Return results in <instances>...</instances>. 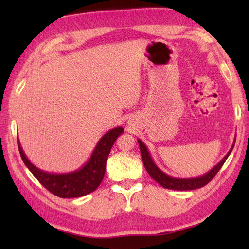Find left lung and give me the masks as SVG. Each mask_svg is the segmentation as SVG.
I'll list each match as a JSON object with an SVG mask.
<instances>
[{
	"instance_id": "1",
	"label": "left lung",
	"mask_w": 249,
	"mask_h": 249,
	"mask_svg": "<svg viewBox=\"0 0 249 249\" xmlns=\"http://www.w3.org/2000/svg\"><path fill=\"white\" fill-rule=\"evenodd\" d=\"M137 142H138V145H140V148H141V155H142V162H144L146 170H147V172H148L151 178H153L155 181H157V182L160 185H162L163 188L171 189V190H180V191L195 190V189H199V188L204 187L205 184H208L210 181L214 178V176L217 174L218 170L221 169L222 166L224 165V162L226 161L227 157H229L230 154L231 153V150H233L234 145H235V141H234L233 146H231V148L230 149L229 153L225 155V157L223 158L215 167H213V169H211L209 172H206L205 175L196 177V178L180 179V178H175V177H171L160 170L157 167V165L154 162V160H153V158H151V156L149 154L148 149H147L146 145L141 140H137Z\"/></svg>"
}]
</instances>
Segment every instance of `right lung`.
Listing matches in <instances>:
<instances>
[{"label": "right lung", "instance_id": "add662e5", "mask_svg": "<svg viewBox=\"0 0 249 249\" xmlns=\"http://www.w3.org/2000/svg\"><path fill=\"white\" fill-rule=\"evenodd\" d=\"M123 132V127H115L108 130L99 141L90 159L81 168L67 174H52L40 170L25 156L18 140V145L25 165L49 192L64 199L80 197L96 190V188L102 182L109 151L116 138Z\"/></svg>", "mask_w": 249, "mask_h": 249}]
</instances>
